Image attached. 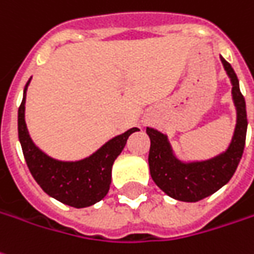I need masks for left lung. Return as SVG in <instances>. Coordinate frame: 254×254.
<instances>
[{
  "mask_svg": "<svg viewBox=\"0 0 254 254\" xmlns=\"http://www.w3.org/2000/svg\"><path fill=\"white\" fill-rule=\"evenodd\" d=\"M220 58L232 84V101L236 110L235 130L227 149L207 160L182 161L175 156L167 134L154 127L146 129L150 137L151 178L165 194L179 201L194 203L221 189L235 174L242 158L248 130L246 104L234 69L222 57Z\"/></svg>",
  "mask_w": 254,
  "mask_h": 254,
  "instance_id": "8db88e82",
  "label": "left lung"
}]
</instances>
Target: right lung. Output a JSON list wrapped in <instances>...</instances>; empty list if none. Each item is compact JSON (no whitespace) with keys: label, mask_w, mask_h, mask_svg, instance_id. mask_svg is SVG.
I'll return each instance as SVG.
<instances>
[{"label":"right lung","mask_w":254,"mask_h":254,"mask_svg":"<svg viewBox=\"0 0 254 254\" xmlns=\"http://www.w3.org/2000/svg\"><path fill=\"white\" fill-rule=\"evenodd\" d=\"M30 80L32 77L26 83L23 100L18 111L19 141L30 174L48 196L64 204L76 208L96 204L110 190L114 161L125 147L127 137L139 129H127L82 160L62 161L53 158L34 144L26 127V91Z\"/></svg>","instance_id":"obj_1"}]
</instances>
